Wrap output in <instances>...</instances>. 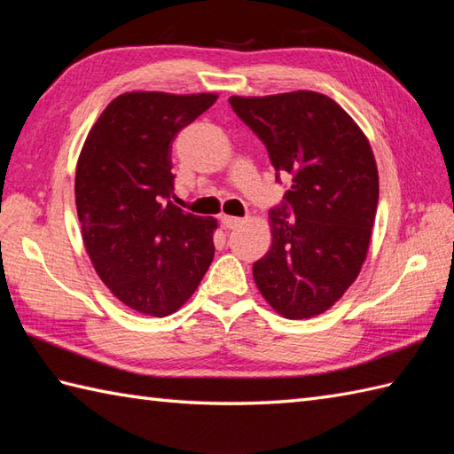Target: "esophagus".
<instances>
[{
    "mask_svg": "<svg viewBox=\"0 0 454 454\" xmlns=\"http://www.w3.org/2000/svg\"><path fill=\"white\" fill-rule=\"evenodd\" d=\"M222 220V224H224L226 228H236V226H239V224H242V218H238V216H228V215H224V216H222L220 218Z\"/></svg>",
    "mask_w": 454,
    "mask_h": 454,
    "instance_id": "obj_1",
    "label": "esophagus"
}]
</instances>
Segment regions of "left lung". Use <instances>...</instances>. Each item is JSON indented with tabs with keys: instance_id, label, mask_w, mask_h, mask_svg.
Segmentation results:
<instances>
[{
	"instance_id": "left-lung-1",
	"label": "left lung",
	"mask_w": 454,
	"mask_h": 454,
	"mask_svg": "<svg viewBox=\"0 0 454 454\" xmlns=\"http://www.w3.org/2000/svg\"><path fill=\"white\" fill-rule=\"evenodd\" d=\"M228 101L265 144L277 177H293L283 205L269 212L271 249L254 263L259 293L288 320L324 314L355 283L369 252L379 205L369 138L316 91Z\"/></svg>"
}]
</instances>
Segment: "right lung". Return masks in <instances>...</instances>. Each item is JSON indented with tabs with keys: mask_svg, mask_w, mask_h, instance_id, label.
<instances>
[{
	"mask_svg": "<svg viewBox=\"0 0 454 454\" xmlns=\"http://www.w3.org/2000/svg\"><path fill=\"white\" fill-rule=\"evenodd\" d=\"M216 99V93H122L80 152L75 208L85 252L109 291L144 316L177 312L215 257L218 222L166 199L176 181L173 138Z\"/></svg>",
	"mask_w": 454,
	"mask_h": 454,
	"instance_id": "add662e5",
	"label": "right lung"
}]
</instances>
